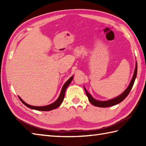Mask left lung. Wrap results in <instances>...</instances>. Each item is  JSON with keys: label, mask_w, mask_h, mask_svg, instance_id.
<instances>
[{"label": "left lung", "mask_w": 146, "mask_h": 146, "mask_svg": "<svg viewBox=\"0 0 146 146\" xmlns=\"http://www.w3.org/2000/svg\"><path fill=\"white\" fill-rule=\"evenodd\" d=\"M137 63L136 62L135 63V68L134 70V75H133L131 81V83H129L128 87L125 89V90L120 95L117 96V97L110 99V100H106V101H101V100H96L92 96L89 94V93L86 90L85 87H84V89L86 92V94L87 95L88 98V100L90 103L94 105V106L98 107H108L111 106H113V105H115L118 104L120 103L121 102H122L124 99L127 97V96L129 95V94L131 92V89L132 88L133 85H134V83L135 82V80L136 78V76H137Z\"/></svg>", "instance_id": "left-lung-1"}]
</instances>
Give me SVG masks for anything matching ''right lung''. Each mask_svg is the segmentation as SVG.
I'll list each match as a JSON object with an SVG mask.
<instances>
[{
	"label": "right lung",
	"instance_id": "right-lung-1",
	"mask_svg": "<svg viewBox=\"0 0 146 146\" xmlns=\"http://www.w3.org/2000/svg\"><path fill=\"white\" fill-rule=\"evenodd\" d=\"M73 78V75L72 76H71L70 78L68 80V81H66V82L64 83V85L63 86V87H62L60 96H59V97L58 98L57 100H56L54 102H53L52 104H51L48 105H46V106H41V107L33 106V105H31L26 104L25 102L22 100V98L19 97V96H18V97H19V98L20 100L22 102H23V104L25 105L26 107L31 108V109L39 110V111H50V110H52L53 109H55V108H56L60 106V105L61 104L62 102H63L66 90L68 86H69V85L70 84V83L71 82V81H72Z\"/></svg>",
	"mask_w": 146,
	"mask_h": 146
}]
</instances>
